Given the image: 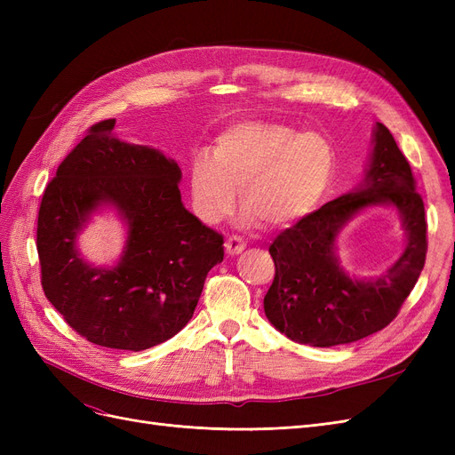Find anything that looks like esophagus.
Segmentation results:
<instances>
[{
    "instance_id": "1",
    "label": "esophagus",
    "mask_w": 455,
    "mask_h": 455,
    "mask_svg": "<svg viewBox=\"0 0 455 455\" xmlns=\"http://www.w3.org/2000/svg\"><path fill=\"white\" fill-rule=\"evenodd\" d=\"M244 246L246 244H244V241L241 237H229L226 241V252L229 256H237V254H241L244 251Z\"/></svg>"
}]
</instances>
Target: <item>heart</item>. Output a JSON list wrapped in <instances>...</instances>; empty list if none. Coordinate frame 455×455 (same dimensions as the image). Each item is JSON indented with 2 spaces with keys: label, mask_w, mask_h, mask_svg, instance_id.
Returning a JSON list of instances; mask_svg holds the SVG:
<instances>
[{
  "label": "heart",
  "mask_w": 455,
  "mask_h": 455,
  "mask_svg": "<svg viewBox=\"0 0 455 455\" xmlns=\"http://www.w3.org/2000/svg\"><path fill=\"white\" fill-rule=\"evenodd\" d=\"M336 169V148L326 136L241 121L218 134L212 159L199 156L191 163V203L204 224L216 226L235 209L241 191L243 226L284 228L319 206Z\"/></svg>",
  "instance_id": "heart-1"
}]
</instances>
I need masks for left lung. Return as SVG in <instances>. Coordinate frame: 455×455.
Here are the masks:
<instances>
[{"label": "left lung", "mask_w": 455, "mask_h": 455, "mask_svg": "<svg viewBox=\"0 0 455 455\" xmlns=\"http://www.w3.org/2000/svg\"><path fill=\"white\" fill-rule=\"evenodd\" d=\"M414 189L403 151L389 129L376 123L359 186L284 229L269 246L275 279L264 298L267 321L286 338L313 347L353 343L387 326L425 264V209ZM376 205L402 218L403 252L379 275L356 278L340 266L337 241L353 217Z\"/></svg>", "instance_id": "left-lung-1"}]
</instances>
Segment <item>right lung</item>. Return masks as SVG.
<instances>
[{
	"instance_id": "1",
	"label": "right lung",
	"mask_w": 455,
	"mask_h": 455,
	"mask_svg": "<svg viewBox=\"0 0 455 455\" xmlns=\"http://www.w3.org/2000/svg\"><path fill=\"white\" fill-rule=\"evenodd\" d=\"M116 119L96 123L60 163L37 218L41 284L79 336L96 346L144 351L189 323L224 237L180 197L178 163L151 146L121 140ZM126 228L112 265L96 267L78 235L99 213Z\"/></svg>"
}]
</instances>
